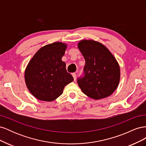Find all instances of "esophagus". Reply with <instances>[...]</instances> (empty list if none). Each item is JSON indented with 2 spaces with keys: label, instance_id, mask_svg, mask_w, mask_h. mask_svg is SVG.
I'll use <instances>...</instances> for the list:
<instances>
[{
  "label": "esophagus",
  "instance_id": "obj_1",
  "mask_svg": "<svg viewBox=\"0 0 146 146\" xmlns=\"http://www.w3.org/2000/svg\"><path fill=\"white\" fill-rule=\"evenodd\" d=\"M72 76H73L74 80H76V73H72Z\"/></svg>",
  "mask_w": 146,
  "mask_h": 146
}]
</instances>
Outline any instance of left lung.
<instances>
[{"mask_svg":"<svg viewBox=\"0 0 146 146\" xmlns=\"http://www.w3.org/2000/svg\"><path fill=\"white\" fill-rule=\"evenodd\" d=\"M78 47L85 60L83 75L77 78L83 93L96 100L112 94L120 80V68L114 56L95 41L82 40Z\"/></svg>","mask_w":146,"mask_h":146,"instance_id":"obj_1","label":"left lung"}]
</instances>
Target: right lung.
Instances as JSON below:
<instances>
[{
  "label": "right lung",
  "instance_id": "add662e5",
  "mask_svg": "<svg viewBox=\"0 0 146 146\" xmlns=\"http://www.w3.org/2000/svg\"><path fill=\"white\" fill-rule=\"evenodd\" d=\"M66 45L55 42L39 49L29 63L25 80L29 91L36 99L52 101L62 94L64 86L74 78L61 60Z\"/></svg>",
  "mask_w": 146,
  "mask_h": 146
}]
</instances>
